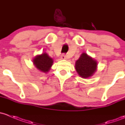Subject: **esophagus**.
<instances>
[{
  "label": "esophagus",
  "mask_w": 125,
  "mask_h": 125,
  "mask_svg": "<svg viewBox=\"0 0 125 125\" xmlns=\"http://www.w3.org/2000/svg\"><path fill=\"white\" fill-rule=\"evenodd\" d=\"M61 58L62 60H67V56L65 54H62L61 56Z\"/></svg>",
  "instance_id": "1"
}]
</instances>
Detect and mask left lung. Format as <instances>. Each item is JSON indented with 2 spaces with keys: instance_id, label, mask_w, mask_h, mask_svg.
Listing matches in <instances>:
<instances>
[{
  "instance_id": "obj_1",
  "label": "left lung",
  "mask_w": 125,
  "mask_h": 125,
  "mask_svg": "<svg viewBox=\"0 0 125 125\" xmlns=\"http://www.w3.org/2000/svg\"><path fill=\"white\" fill-rule=\"evenodd\" d=\"M97 62L87 53H82L76 61L75 69L78 74L82 78H88L96 71Z\"/></svg>"
}]
</instances>
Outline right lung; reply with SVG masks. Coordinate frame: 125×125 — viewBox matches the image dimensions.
<instances>
[{
	"label": "right lung",
	"instance_id": "obj_1",
	"mask_svg": "<svg viewBox=\"0 0 125 125\" xmlns=\"http://www.w3.org/2000/svg\"><path fill=\"white\" fill-rule=\"evenodd\" d=\"M53 62V59L46 53L37 55L33 59V63L35 67L44 73H47L49 71Z\"/></svg>",
	"mask_w": 125,
	"mask_h": 125
}]
</instances>
